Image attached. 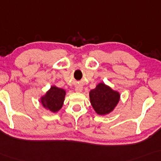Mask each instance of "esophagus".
Masks as SVG:
<instances>
[{"label":"esophagus","instance_id":"esophagus-1","mask_svg":"<svg viewBox=\"0 0 161 161\" xmlns=\"http://www.w3.org/2000/svg\"><path fill=\"white\" fill-rule=\"evenodd\" d=\"M75 90L76 92H81L82 91V87H81V86H77V87L75 88Z\"/></svg>","mask_w":161,"mask_h":161}]
</instances>
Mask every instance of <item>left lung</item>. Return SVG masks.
Here are the masks:
<instances>
[{
    "instance_id": "8db88e82",
    "label": "left lung",
    "mask_w": 161,
    "mask_h": 161,
    "mask_svg": "<svg viewBox=\"0 0 161 161\" xmlns=\"http://www.w3.org/2000/svg\"><path fill=\"white\" fill-rule=\"evenodd\" d=\"M92 107L98 114H106L114 109L118 103L119 94L103 83H100L90 92Z\"/></svg>"
}]
</instances>
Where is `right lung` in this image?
Segmentation results:
<instances>
[{"mask_svg":"<svg viewBox=\"0 0 161 161\" xmlns=\"http://www.w3.org/2000/svg\"><path fill=\"white\" fill-rule=\"evenodd\" d=\"M65 92L63 89L53 86L47 92L46 96L42 98V103L45 108L53 112H56L62 107Z\"/></svg>","mask_w":161,"mask_h":161,"instance_id":"right-lung-1","label":"right lung"}]
</instances>
